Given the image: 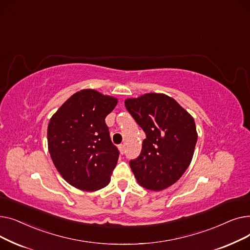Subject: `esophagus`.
I'll list each match as a JSON object with an SVG mask.
<instances>
[{
    "instance_id": "esophagus-1",
    "label": "esophagus",
    "mask_w": 250,
    "mask_h": 250,
    "mask_svg": "<svg viewBox=\"0 0 250 250\" xmlns=\"http://www.w3.org/2000/svg\"><path fill=\"white\" fill-rule=\"evenodd\" d=\"M118 150H120L121 154H124L125 153V145H123V144H122V145L118 146Z\"/></svg>"
}]
</instances>
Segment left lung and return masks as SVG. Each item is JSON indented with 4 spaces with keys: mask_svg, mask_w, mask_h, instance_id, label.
<instances>
[{
    "mask_svg": "<svg viewBox=\"0 0 250 250\" xmlns=\"http://www.w3.org/2000/svg\"><path fill=\"white\" fill-rule=\"evenodd\" d=\"M125 105L146 133L140 156L129 162L138 183L154 191L171 187L192 159L198 140L193 117L163 93L127 98Z\"/></svg>",
    "mask_w": 250,
    "mask_h": 250,
    "instance_id": "left-lung-1",
    "label": "left lung"
}]
</instances>
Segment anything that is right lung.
I'll list each match as a JSON object with an SVG mask.
<instances>
[{
    "instance_id": "obj_1",
    "label": "right lung",
    "mask_w": 250,
    "mask_h": 250,
    "mask_svg": "<svg viewBox=\"0 0 250 250\" xmlns=\"http://www.w3.org/2000/svg\"><path fill=\"white\" fill-rule=\"evenodd\" d=\"M117 98L83 89L65 100L50 117L47 147L62 177L76 188L95 191L106 187L118 160L105 117Z\"/></svg>"
}]
</instances>
